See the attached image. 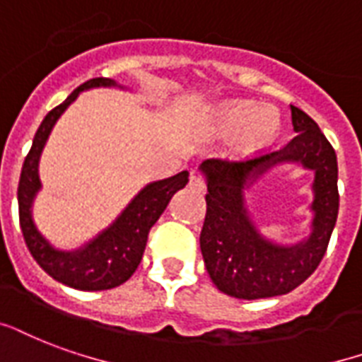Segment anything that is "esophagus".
I'll use <instances>...</instances> for the list:
<instances>
[{"label": "esophagus", "instance_id": "1", "mask_svg": "<svg viewBox=\"0 0 362 362\" xmlns=\"http://www.w3.org/2000/svg\"><path fill=\"white\" fill-rule=\"evenodd\" d=\"M189 187H191L192 191H197V192H202L204 191V181L198 175H194L192 173L191 179H189Z\"/></svg>", "mask_w": 362, "mask_h": 362}]
</instances>
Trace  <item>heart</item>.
<instances>
[{"instance_id":"b5f03b06","label":"heart","mask_w":362,"mask_h":362,"mask_svg":"<svg viewBox=\"0 0 362 362\" xmlns=\"http://www.w3.org/2000/svg\"><path fill=\"white\" fill-rule=\"evenodd\" d=\"M198 124L206 139H236V152L240 156H254L265 151L281 135L279 112L252 100H217L204 108Z\"/></svg>"}]
</instances>
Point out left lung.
<instances>
[{
    "label": "left lung",
    "instance_id": "1",
    "mask_svg": "<svg viewBox=\"0 0 362 362\" xmlns=\"http://www.w3.org/2000/svg\"><path fill=\"white\" fill-rule=\"evenodd\" d=\"M296 137L281 151L230 164L206 160L198 165L206 194L200 250L211 282L238 300H262L292 292L305 281L326 252L338 217V160L332 145L303 110L290 105ZM314 171L312 221L298 243L271 241L255 225L247 191L281 165Z\"/></svg>",
    "mask_w": 362,
    "mask_h": 362
}]
</instances>
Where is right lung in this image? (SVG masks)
I'll return each mask as SVG.
<instances>
[{"instance_id":"1","label":"right lung","mask_w":362,"mask_h":362,"mask_svg":"<svg viewBox=\"0 0 362 362\" xmlns=\"http://www.w3.org/2000/svg\"><path fill=\"white\" fill-rule=\"evenodd\" d=\"M95 88L127 89L112 78H93L81 83L80 88L68 95L64 103L53 108L43 118L34 135L32 148L28 156L24 158L18 192H16L21 229H23L24 240L32 257L55 281L76 290H86V292L116 288L124 284L135 273L145 252L148 230L164 214L171 197L189 183V171H181L173 177L146 183L129 200L126 208L119 211L118 217L108 227L97 233L91 240L74 250L57 248L55 244L49 243L42 235V230L37 229L34 214H32L34 200L37 192L42 191L40 158H42L49 135L64 110L78 99L81 91H89Z\"/></svg>"}]
</instances>
